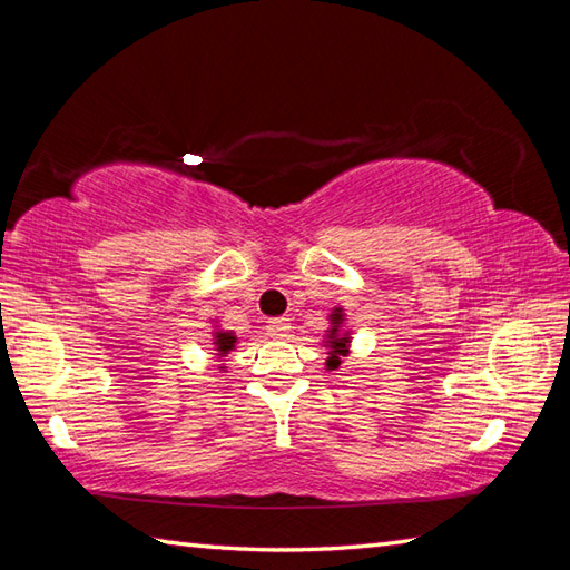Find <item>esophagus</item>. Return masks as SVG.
<instances>
[{
    "label": "esophagus",
    "instance_id": "obj_1",
    "mask_svg": "<svg viewBox=\"0 0 570 570\" xmlns=\"http://www.w3.org/2000/svg\"><path fill=\"white\" fill-rule=\"evenodd\" d=\"M266 331H269L272 337H286L288 331H292V323H288V318H272L266 323Z\"/></svg>",
    "mask_w": 570,
    "mask_h": 570
}]
</instances>
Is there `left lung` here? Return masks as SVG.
<instances>
[{
    "label": "left lung",
    "instance_id": "obj_1",
    "mask_svg": "<svg viewBox=\"0 0 570 570\" xmlns=\"http://www.w3.org/2000/svg\"><path fill=\"white\" fill-rule=\"evenodd\" d=\"M331 328L325 331L323 337V347L328 350V357H325V370H337L341 367V362L350 355V345H353V331L345 325V308L343 306H335L331 311Z\"/></svg>",
    "mask_w": 570,
    "mask_h": 570
}]
</instances>
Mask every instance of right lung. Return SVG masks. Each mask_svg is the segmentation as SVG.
I'll use <instances>...</instances> for the list:
<instances>
[{
	"label": "right lung",
	"mask_w": 570,
	"mask_h": 570,
	"mask_svg": "<svg viewBox=\"0 0 570 570\" xmlns=\"http://www.w3.org/2000/svg\"><path fill=\"white\" fill-rule=\"evenodd\" d=\"M235 345H237V335L233 333V331H225V328H220V325H213V350H215V360L217 362H223L229 353H233L235 350ZM220 372H227V367L225 365H220Z\"/></svg>",
	"instance_id": "obj_1"
}]
</instances>
